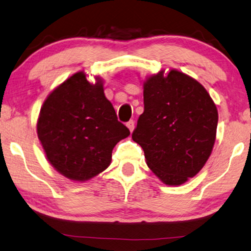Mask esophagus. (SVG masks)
Segmentation results:
<instances>
[{"instance_id": "34e87169", "label": "esophagus", "mask_w": 251, "mask_h": 251, "mask_svg": "<svg viewBox=\"0 0 251 251\" xmlns=\"http://www.w3.org/2000/svg\"><path fill=\"white\" fill-rule=\"evenodd\" d=\"M126 126L128 127V129L130 130V132H133V130H134V127H135V122H134V121H129V122H127V123H126Z\"/></svg>"}]
</instances>
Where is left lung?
Segmentation results:
<instances>
[{
  "label": "left lung",
  "mask_w": 251,
  "mask_h": 251,
  "mask_svg": "<svg viewBox=\"0 0 251 251\" xmlns=\"http://www.w3.org/2000/svg\"><path fill=\"white\" fill-rule=\"evenodd\" d=\"M143 88L144 111L133 141L164 184H184L211 155L219 121L215 103L200 82L176 70L150 76Z\"/></svg>",
  "instance_id": "obj_1"
}]
</instances>
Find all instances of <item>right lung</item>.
Returning <instances> with one entry per match:
<instances>
[{"instance_id": "right-lung-1", "label": "right lung", "mask_w": 251, "mask_h": 251, "mask_svg": "<svg viewBox=\"0 0 251 251\" xmlns=\"http://www.w3.org/2000/svg\"><path fill=\"white\" fill-rule=\"evenodd\" d=\"M37 134L50 162L71 180L84 181L107 169L111 153L129 129L118 122L100 78L77 72L45 100Z\"/></svg>"}]
</instances>
